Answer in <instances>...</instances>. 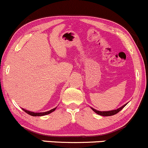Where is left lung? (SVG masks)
<instances>
[{"instance_id": "1", "label": "left lung", "mask_w": 148, "mask_h": 148, "mask_svg": "<svg viewBox=\"0 0 148 148\" xmlns=\"http://www.w3.org/2000/svg\"><path fill=\"white\" fill-rule=\"evenodd\" d=\"M127 103L124 104V106H122V107H120L119 108L117 109V110H110V111H99V110H96V109L93 108H91L96 113H97L98 114H100L101 116H111V115H114V114H117V112H119V111L124 108L126 106H127Z\"/></svg>"}]
</instances>
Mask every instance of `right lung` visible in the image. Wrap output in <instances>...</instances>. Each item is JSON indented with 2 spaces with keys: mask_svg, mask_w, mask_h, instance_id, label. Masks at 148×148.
<instances>
[{
  "mask_svg": "<svg viewBox=\"0 0 148 148\" xmlns=\"http://www.w3.org/2000/svg\"><path fill=\"white\" fill-rule=\"evenodd\" d=\"M56 108H53L52 110H49V111H47V112H31V111H29V110H25V109L22 108V110L24 111L25 112H26L27 114H30V115L31 116H34V117H36V116H44V115H46V114H48L49 113H51V112H52L53 111H54L56 110Z\"/></svg>",
  "mask_w": 148,
  "mask_h": 148,
  "instance_id": "1",
  "label": "right lung"
}]
</instances>
